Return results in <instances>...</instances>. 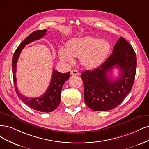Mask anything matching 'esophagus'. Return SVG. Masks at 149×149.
Listing matches in <instances>:
<instances>
[{"label": "esophagus", "instance_id": "34e87169", "mask_svg": "<svg viewBox=\"0 0 149 149\" xmlns=\"http://www.w3.org/2000/svg\"><path fill=\"white\" fill-rule=\"evenodd\" d=\"M70 74L72 75H79V72L77 70H72L70 72Z\"/></svg>", "mask_w": 149, "mask_h": 149}]
</instances>
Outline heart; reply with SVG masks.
Returning a JSON list of instances; mask_svg holds the SVG:
<instances>
[{"mask_svg": "<svg viewBox=\"0 0 149 149\" xmlns=\"http://www.w3.org/2000/svg\"><path fill=\"white\" fill-rule=\"evenodd\" d=\"M109 50V43L105 40H98L92 36L76 38L67 45V51L59 50L61 60L72 63L73 57H80L81 64L92 68L99 65L107 57Z\"/></svg>", "mask_w": 149, "mask_h": 149, "instance_id": "heart-1", "label": "heart"}]
</instances>
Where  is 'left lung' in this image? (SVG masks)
<instances>
[{
	"label": "left lung",
	"mask_w": 149,
	"mask_h": 149,
	"mask_svg": "<svg viewBox=\"0 0 149 149\" xmlns=\"http://www.w3.org/2000/svg\"><path fill=\"white\" fill-rule=\"evenodd\" d=\"M137 57L132 46L123 37L115 44L113 53L98 68L81 74L84 100L97 111H108L118 107L130 92L135 79ZM114 67L120 71L119 78L108 76Z\"/></svg>",
	"instance_id": "obj_1"
}]
</instances>
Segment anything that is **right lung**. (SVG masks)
<instances>
[{"label":"right lung","mask_w":149,"mask_h":149,"mask_svg":"<svg viewBox=\"0 0 149 149\" xmlns=\"http://www.w3.org/2000/svg\"><path fill=\"white\" fill-rule=\"evenodd\" d=\"M46 30H36L33 31L18 46L15 52H14L12 57V73L16 93L18 97L22 100V102L27 106L33 109L36 110V111L49 113L54 111L59 105L61 102V92L62 86L69 79L70 72L62 74L60 73L59 72L56 70L53 69L51 82L46 92L41 97L33 98H29L24 97L19 92L17 86L16 79L17 62L24 47L33 41L41 39L42 37L46 35Z\"/></svg>","instance_id":"obj_1"}]
</instances>
